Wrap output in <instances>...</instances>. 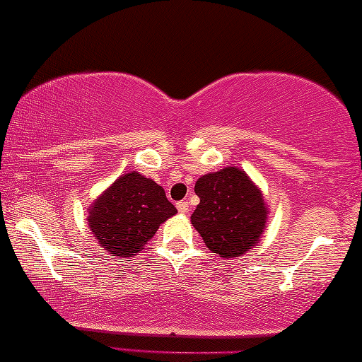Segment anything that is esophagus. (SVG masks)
Listing matches in <instances>:
<instances>
[{"instance_id": "34e87169", "label": "esophagus", "mask_w": 362, "mask_h": 362, "mask_svg": "<svg viewBox=\"0 0 362 362\" xmlns=\"http://www.w3.org/2000/svg\"><path fill=\"white\" fill-rule=\"evenodd\" d=\"M176 207H177V211L181 212V214H187V212H189V204H187V202H185V201L177 202Z\"/></svg>"}]
</instances>
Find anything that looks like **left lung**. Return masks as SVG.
Returning <instances> with one entry per match:
<instances>
[{"instance_id":"obj_1","label":"left lung","mask_w":362,"mask_h":362,"mask_svg":"<svg viewBox=\"0 0 362 362\" xmlns=\"http://www.w3.org/2000/svg\"><path fill=\"white\" fill-rule=\"evenodd\" d=\"M201 202L191 216L207 249L222 259L244 255L264 234L267 211L262 191L235 166L207 173L196 181Z\"/></svg>"}]
</instances>
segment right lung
Segmentation results:
<instances>
[{"label":"right lung","mask_w":362,"mask_h":362,"mask_svg":"<svg viewBox=\"0 0 362 362\" xmlns=\"http://www.w3.org/2000/svg\"><path fill=\"white\" fill-rule=\"evenodd\" d=\"M176 212L160 185L132 171L118 177L92 202L87 222L107 254L132 257Z\"/></svg>","instance_id":"right-lung-1"}]
</instances>
